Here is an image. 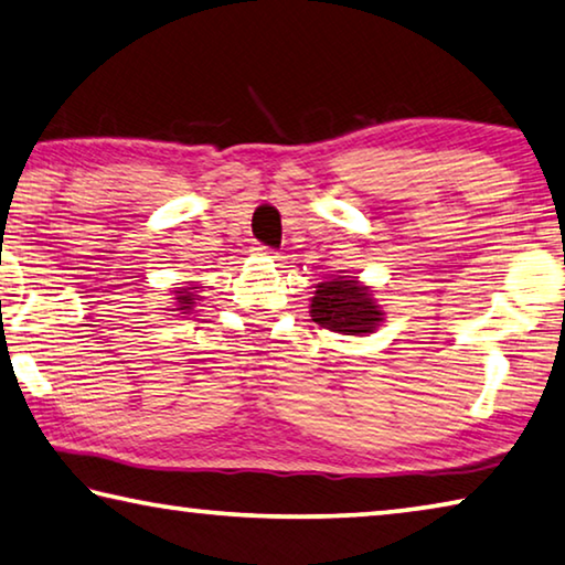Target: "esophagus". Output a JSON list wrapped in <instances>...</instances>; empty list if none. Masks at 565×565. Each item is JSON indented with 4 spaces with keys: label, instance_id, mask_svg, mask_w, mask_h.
<instances>
[{
    "label": "esophagus",
    "instance_id": "34e87169",
    "mask_svg": "<svg viewBox=\"0 0 565 565\" xmlns=\"http://www.w3.org/2000/svg\"><path fill=\"white\" fill-rule=\"evenodd\" d=\"M254 254H258V256H268V258H276V250H274V248H268V246H262V244H256V246H254Z\"/></svg>",
    "mask_w": 565,
    "mask_h": 565
}]
</instances>
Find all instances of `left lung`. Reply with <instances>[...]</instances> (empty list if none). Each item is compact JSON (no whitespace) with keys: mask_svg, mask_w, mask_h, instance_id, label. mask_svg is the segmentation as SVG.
I'll list each match as a JSON object with an SVG mask.
<instances>
[{"mask_svg":"<svg viewBox=\"0 0 565 565\" xmlns=\"http://www.w3.org/2000/svg\"><path fill=\"white\" fill-rule=\"evenodd\" d=\"M309 315L319 327L352 337L372 334L384 319L382 307L374 301L370 289L347 276L317 286Z\"/></svg>","mask_w":565,"mask_h":565,"instance_id":"obj_1","label":"left lung"}]
</instances>
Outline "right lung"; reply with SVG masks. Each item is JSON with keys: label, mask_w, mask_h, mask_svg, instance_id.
I'll return each mask as SVG.
<instances>
[{"label": "right lung", "mask_w": 565, "mask_h": 565, "mask_svg": "<svg viewBox=\"0 0 565 565\" xmlns=\"http://www.w3.org/2000/svg\"><path fill=\"white\" fill-rule=\"evenodd\" d=\"M193 289H199V286L191 284V286H188V289L175 291V301H178L175 307H178V311H183V315H188V311H193L195 301H201V297Z\"/></svg>", "instance_id": "obj_1"}]
</instances>
